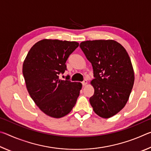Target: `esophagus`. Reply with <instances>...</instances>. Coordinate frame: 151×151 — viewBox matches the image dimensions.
<instances>
[{
	"instance_id": "obj_1",
	"label": "esophagus",
	"mask_w": 151,
	"mask_h": 151,
	"mask_svg": "<svg viewBox=\"0 0 151 151\" xmlns=\"http://www.w3.org/2000/svg\"><path fill=\"white\" fill-rule=\"evenodd\" d=\"M87 83H88L87 80H86V79H85V80L82 82V85H83V86H85V85H87Z\"/></svg>"
}]
</instances>
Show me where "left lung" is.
I'll list each match as a JSON object with an SVG mask.
<instances>
[{"label":"left lung","mask_w":151,"mask_h":151,"mask_svg":"<svg viewBox=\"0 0 151 151\" xmlns=\"http://www.w3.org/2000/svg\"><path fill=\"white\" fill-rule=\"evenodd\" d=\"M80 47L92 64L94 78L91 82L94 93L89 101L102 118L115 115L129 100L134 74L127 50L113 40L82 42Z\"/></svg>","instance_id":"obj_1"}]
</instances>
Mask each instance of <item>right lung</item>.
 <instances>
[{
    "instance_id": "add662e5",
    "label": "right lung",
    "mask_w": 151,
    "mask_h": 151,
    "mask_svg": "<svg viewBox=\"0 0 151 151\" xmlns=\"http://www.w3.org/2000/svg\"><path fill=\"white\" fill-rule=\"evenodd\" d=\"M75 41L43 39L32 46L22 66L30 97L41 111L61 118L72 111L82 88L78 82L60 80L66 70V61L78 47Z\"/></svg>"
}]
</instances>
